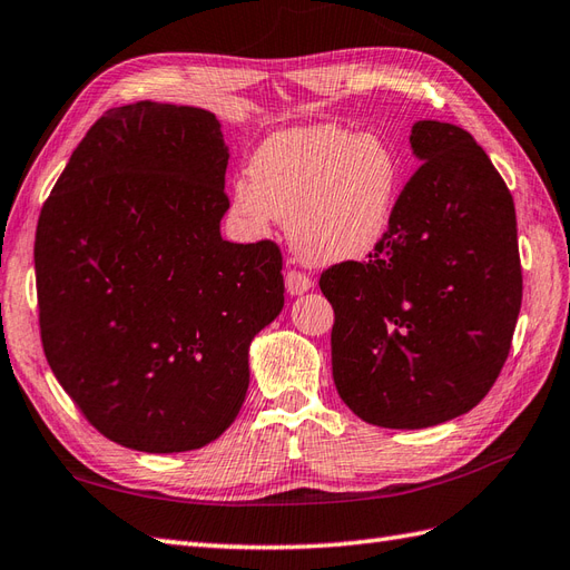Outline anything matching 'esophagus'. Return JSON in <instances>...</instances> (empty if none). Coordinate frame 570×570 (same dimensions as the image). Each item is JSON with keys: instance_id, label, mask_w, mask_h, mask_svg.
Segmentation results:
<instances>
[{"instance_id": "esophagus-1", "label": "esophagus", "mask_w": 570, "mask_h": 570, "mask_svg": "<svg viewBox=\"0 0 570 570\" xmlns=\"http://www.w3.org/2000/svg\"><path fill=\"white\" fill-rule=\"evenodd\" d=\"M311 286H313L311 276H306L303 272H296V269L286 272V291H288L291 296L306 294V291H311Z\"/></svg>"}]
</instances>
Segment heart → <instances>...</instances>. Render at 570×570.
<instances>
[{
	"label": "heart",
	"mask_w": 570,
	"mask_h": 570,
	"mask_svg": "<svg viewBox=\"0 0 570 570\" xmlns=\"http://www.w3.org/2000/svg\"><path fill=\"white\" fill-rule=\"evenodd\" d=\"M249 179L233 184V218L253 235H267L272 218L286 220L294 253L330 267L374 253L389 233L401 163L374 134L303 126L264 140Z\"/></svg>",
	"instance_id": "obj_1"
}]
</instances>
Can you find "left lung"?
<instances>
[{"mask_svg": "<svg viewBox=\"0 0 570 570\" xmlns=\"http://www.w3.org/2000/svg\"><path fill=\"white\" fill-rule=\"evenodd\" d=\"M422 163L366 262L323 272L333 379L368 425L422 430L491 391L522 306L512 194L464 128L417 121Z\"/></svg>", "mask_w": 570, "mask_h": 570, "instance_id": "1", "label": "left lung"}]
</instances>
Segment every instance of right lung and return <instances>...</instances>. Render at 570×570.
Returning <instances> with one entry per match:
<instances>
[{"instance_id":"right-lung-1","label":"right lung","mask_w":570,"mask_h":570,"mask_svg":"<svg viewBox=\"0 0 570 570\" xmlns=\"http://www.w3.org/2000/svg\"><path fill=\"white\" fill-rule=\"evenodd\" d=\"M228 157L210 111L118 106L38 218L46 360L91 425L138 452L218 440L245 401L249 342L284 308L279 247L220 235Z\"/></svg>"}]
</instances>
